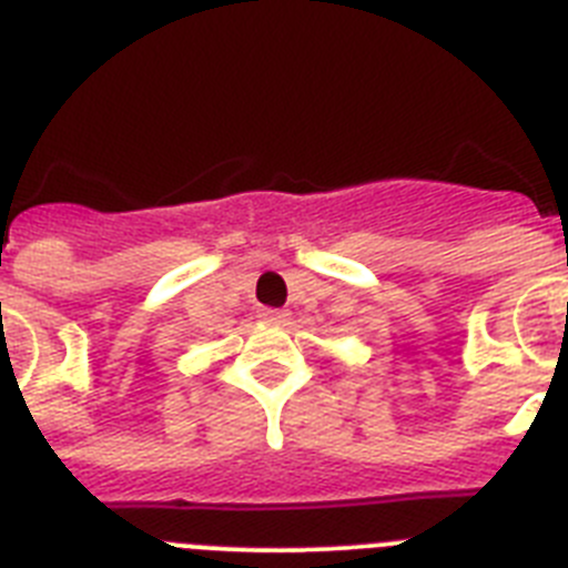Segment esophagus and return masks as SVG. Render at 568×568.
Returning <instances> with one entry per match:
<instances>
[{"label":"esophagus","instance_id":"34e87169","mask_svg":"<svg viewBox=\"0 0 568 568\" xmlns=\"http://www.w3.org/2000/svg\"><path fill=\"white\" fill-rule=\"evenodd\" d=\"M258 315L264 321H270V324H287V318H290L287 310H273V307H264Z\"/></svg>","mask_w":568,"mask_h":568}]
</instances>
